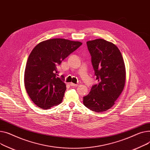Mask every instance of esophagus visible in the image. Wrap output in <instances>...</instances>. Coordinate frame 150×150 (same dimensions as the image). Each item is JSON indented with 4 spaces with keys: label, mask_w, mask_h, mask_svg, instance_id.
<instances>
[{
    "label": "esophagus",
    "mask_w": 150,
    "mask_h": 150,
    "mask_svg": "<svg viewBox=\"0 0 150 150\" xmlns=\"http://www.w3.org/2000/svg\"><path fill=\"white\" fill-rule=\"evenodd\" d=\"M70 86H77L79 85L78 84H75V83H70Z\"/></svg>",
    "instance_id": "1"
}]
</instances>
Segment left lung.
I'll return each instance as SVG.
<instances>
[{
	"label": "left lung",
	"instance_id": "1",
	"mask_svg": "<svg viewBox=\"0 0 150 150\" xmlns=\"http://www.w3.org/2000/svg\"><path fill=\"white\" fill-rule=\"evenodd\" d=\"M98 83L83 97L88 109L101 112L111 108L124 88L125 66L119 48L111 42L98 39L86 42Z\"/></svg>",
	"mask_w": 150,
	"mask_h": 150
}]
</instances>
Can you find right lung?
I'll use <instances>...</instances> for the list:
<instances>
[{"instance_id": "right-lung-1", "label": "right lung", "mask_w": 150, "mask_h": 150, "mask_svg": "<svg viewBox=\"0 0 150 150\" xmlns=\"http://www.w3.org/2000/svg\"><path fill=\"white\" fill-rule=\"evenodd\" d=\"M82 44L56 38L39 43L32 50L25 69L24 83L38 107L47 110L62 101L67 88L64 76L57 77V66Z\"/></svg>"}]
</instances>
